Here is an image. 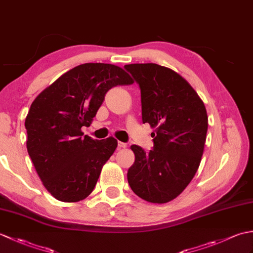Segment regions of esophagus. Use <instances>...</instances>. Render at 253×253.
<instances>
[{
  "mask_svg": "<svg viewBox=\"0 0 253 253\" xmlns=\"http://www.w3.org/2000/svg\"><path fill=\"white\" fill-rule=\"evenodd\" d=\"M117 147H118V148H120V149H123V148H126V147H127V144H126L125 142L118 141V142H117Z\"/></svg>",
  "mask_w": 253,
  "mask_h": 253,
  "instance_id": "esophagus-1",
  "label": "esophagus"
}]
</instances>
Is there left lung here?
<instances>
[{"mask_svg":"<svg viewBox=\"0 0 253 253\" xmlns=\"http://www.w3.org/2000/svg\"><path fill=\"white\" fill-rule=\"evenodd\" d=\"M124 68L140 88L142 123L155 127L152 150L130 147L135 163L128 169V184L148 202H169L200 165L208 131L206 106L187 80L168 67L147 63Z\"/></svg>","mask_w":253,"mask_h":253,"instance_id":"left-lung-1","label":"left lung"}]
</instances>
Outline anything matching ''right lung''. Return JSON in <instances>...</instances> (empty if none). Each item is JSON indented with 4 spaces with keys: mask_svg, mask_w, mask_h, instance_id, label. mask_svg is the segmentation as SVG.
<instances>
[{
    "mask_svg": "<svg viewBox=\"0 0 253 253\" xmlns=\"http://www.w3.org/2000/svg\"><path fill=\"white\" fill-rule=\"evenodd\" d=\"M133 84L123 68L104 63L74 67L32 102L26 117L27 150L46 190L63 202H77L94 189L101 169L117 147L109 137L84 136L107 91Z\"/></svg>",
    "mask_w": 253,
    "mask_h": 253,
    "instance_id": "right-lung-1",
    "label": "right lung"
}]
</instances>
